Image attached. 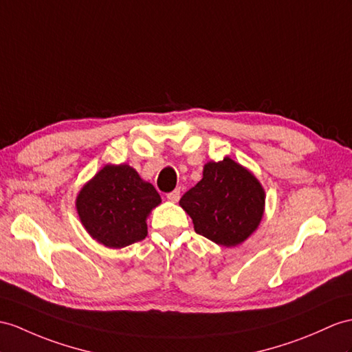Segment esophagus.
Returning <instances> with one entry per match:
<instances>
[{
    "mask_svg": "<svg viewBox=\"0 0 352 352\" xmlns=\"http://www.w3.org/2000/svg\"><path fill=\"white\" fill-rule=\"evenodd\" d=\"M179 199H181V188H177V190L167 194V200L171 203H177Z\"/></svg>",
    "mask_w": 352,
    "mask_h": 352,
    "instance_id": "esophagus-1",
    "label": "esophagus"
}]
</instances>
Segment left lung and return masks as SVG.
<instances>
[{"instance_id":"left-lung-1","label":"left lung","mask_w":352,"mask_h":352,"mask_svg":"<svg viewBox=\"0 0 352 352\" xmlns=\"http://www.w3.org/2000/svg\"><path fill=\"white\" fill-rule=\"evenodd\" d=\"M179 206L191 217L197 233L231 248L258 228L265 191L252 171L226 157L204 164L203 179L184 194Z\"/></svg>"}]
</instances>
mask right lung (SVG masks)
I'll use <instances>...</instances> for the list:
<instances>
[{
    "instance_id": "1",
    "label": "right lung",
    "mask_w": 352,
    "mask_h": 352,
    "mask_svg": "<svg viewBox=\"0 0 352 352\" xmlns=\"http://www.w3.org/2000/svg\"><path fill=\"white\" fill-rule=\"evenodd\" d=\"M161 197L128 164H106L76 197V210L88 234L111 250L148 234L146 219Z\"/></svg>"
}]
</instances>
